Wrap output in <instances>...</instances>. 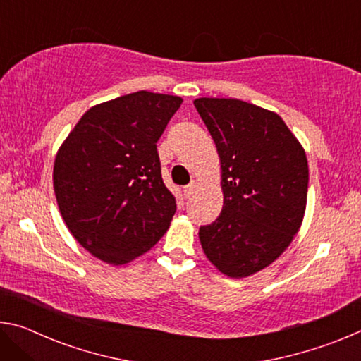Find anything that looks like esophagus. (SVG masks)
<instances>
[{"mask_svg": "<svg viewBox=\"0 0 361 361\" xmlns=\"http://www.w3.org/2000/svg\"><path fill=\"white\" fill-rule=\"evenodd\" d=\"M195 189H197V181H191L188 186H185L186 197H191V195L195 192Z\"/></svg>", "mask_w": 361, "mask_h": 361, "instance_id": "34e87169", "label": "esophagus"}]
</instances>
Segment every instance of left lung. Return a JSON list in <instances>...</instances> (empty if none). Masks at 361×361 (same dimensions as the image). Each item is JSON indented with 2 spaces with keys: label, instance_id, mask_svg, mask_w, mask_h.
<instances>
[{
  "label": "left lung",
  "instance_id": "left-lung-1",
  "mask_svg": "<svg viewBox=\"0 0 361 361\" xmlns=\"http://www.w3.org/2000/svg\"><path fill=\"white\" fill-rule=\"evenodd\" d=\"M221 162L223 210L200 226L204 253L219 272L248 277L282 255L301 228L309 166L277 113L237 99H195Z\"/></svg>",
  "mask_w": 361,
  "mask_h": 361
}]
</instances>
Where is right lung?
Masks as SVG:
<instances>
[{"mask_svg":"<svg viewBox=\"0 0 361 361\" xmlns=\"http://www.w3.org/2000/svg\"><path fill=\"white\" fill-rule=\"evenodd\" d=\"M183 100L140 90L82 114L54 162V191L73 237L121 266L166 234L176 212L164 185L157 140Z\"/></svg>","mask_w":361,"mask_h":361,"instance_id":"obj_1","label":"right lung"}]
</instances>
